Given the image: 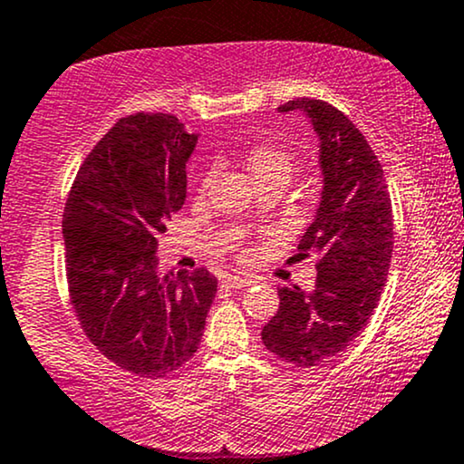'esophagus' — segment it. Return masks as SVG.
Here are the masks:
<instances>
[{
    "label": "esophagus",
    "mask_w": 464,
    "mask_h": 464,
    "mask_svg": "<svg viewBox=\"0 0 464 464\" xmlns=\"http://www.w3.org/2000/svg\"><path fill=\"white\" fill-rule=\"evenodd\" d=\"M223 283H226L227 287H249L252 283H256V278H249V276H246V278H241V276H226Z\"/></svg>",
    "instance_id": "34e87169"
}]
</instances>
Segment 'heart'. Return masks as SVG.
<instances>
[{"label":"heart","instance_id":"obj_1","mask_svg":"<svg viewBox=\"0 0 464 464\" xmlns=\"http://www.w3.org/2000/svg\"><path fill=\"white\" fill-rule=\"evenodd\" d=\"M241 160L258 184H265L269 179L289 181L291 175L295 173L294 155H289L287 150L276 147V144H252V147L243 150ZM215 169L206 170L204 179H201V190L210 186V181L215 179Z\"/></svg>","mask_w":464,"mask_h":464}]
</instances>
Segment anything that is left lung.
Segmentation results:
<instances>
[{
  "label": "left lung",
  "instance_id": "left-lung-1",
  "mask_svg": "<svg viewBox=\"0 0 464 464\" xmlns=\"http://www.w3.org/2000/svg\"><path fill=\"white\" fill-rule=\"evenodd\" d=\"M278 111L304 113L320 142V206L298 243L300 256H317V278L311 291L280 287V309L260 335L276 357L311 368L344 351L377 306L392 260V204L377 155L340 109L295 98Z\"/></svg>",
  "mask_w": 464,
  "mask_h": 464
}]
</instances>
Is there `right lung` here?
Returning <instances> with one entry per match:
<instances>
[{"label": "right lung", "mask_w": 464, "mask_h": 464, "mask_svg": "<svg viewBox=\"0 0 464 464\" xmlns=\"http://www.w3.org/2000/svg\"><path fill=\"white\" fill-rule=\"evenodd\" d=\"M197 133L169 113L118 120L85 158L63 212L67 287L107 359L164 377L195 355L217 295L208 269L158 276V237L186 201Z\"/></svg>", "instance_id": "obj_1"}]
</instances>
